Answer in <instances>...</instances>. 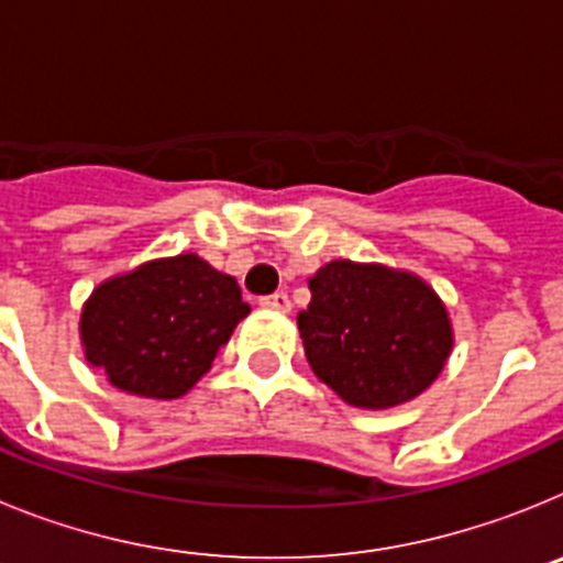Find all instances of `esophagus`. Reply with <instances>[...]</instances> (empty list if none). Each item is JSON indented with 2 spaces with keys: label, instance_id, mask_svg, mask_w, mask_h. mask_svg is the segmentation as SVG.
<instances>
[{
  "label": "esophagus",
  "instance_id": "34e87169",
  "mask_svg": "<svg viewBox=\"0 0 563 563\" xmlns=\"http://www.w3.org/2000/svg\"><path fill=\"white\" fill-rule=\"evenodd\" d=\"M262 305L271 307V310H278V312H290V296L287 292H273V296H265L262 298Z\"/></svg>",
  "mask_w": 563,
  "mask_h": 563
}]
</instances>
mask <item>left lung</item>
Instances as JSON below:
<instances>
[{"label":"left lung","mask_w":563,"mask_h":563,"mask_svg":"<svg viewBox=\"0 0 563 563\" xmlns=\"http://www.w3.org/2000/svg\"><path fill=\"white\" fill-rule=\"evenodd\" d=\"M298 312L318 380L357 409H391L426 391L454 346L449 310L415 273L335 258L310 278Z\"/></svg>","instance_id":"obj_1"}]
</instances>
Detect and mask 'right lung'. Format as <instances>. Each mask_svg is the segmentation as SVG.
I'll list each match as a JSON object with an SVG mask.
<instances>
[{"instance_id": "1", "label": "right lung", "mask_w": 563, "mask_h": 563, "mask_svg": "<svg viewBox=\"0 0 563 563\" xmlns=\"http://www.w3.org/2000/svg\"><path fill=\"white\" fill-rule=\"evenodd\" d=\"M247 312L236 278L197 253L154 258L92 290L81 312L84 355L114 389L174 400L211 369Z\"/></svg>"}]
</instances>
